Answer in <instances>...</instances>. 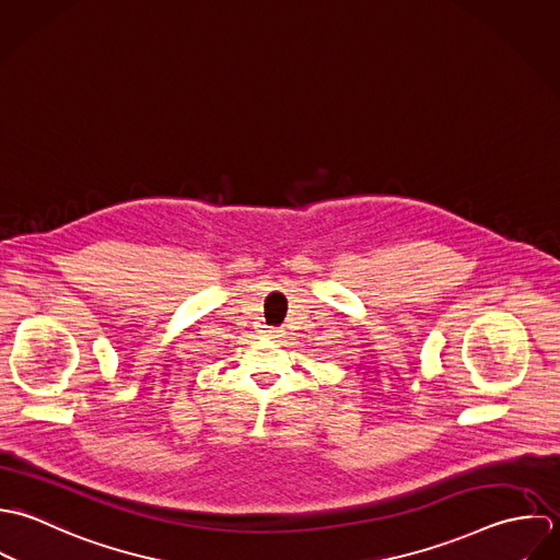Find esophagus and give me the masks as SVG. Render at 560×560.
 Segmentation results:
<instances>
[{
    "label": "esophagus",
    "mask_w": 560,
    "mask_h": 560,
    "mask_svg": "<svg viewBox=\"0 0 560 560\" xmlns=\"http://www.w3.org/2000/svg\"><path fill=\"white\" fill-rule=\"evenodd\" d=\"M261 334H264L266 339H277V337H281V331H279V329H275V327H266Z\"/></svg>",
    "instance_id": "34e87169"
}]
</instances>
